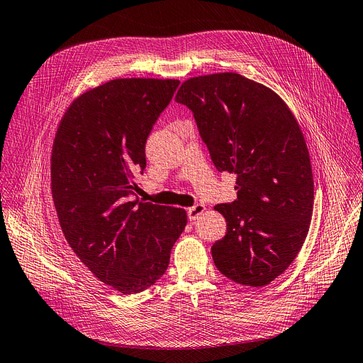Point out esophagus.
<instances>
[{"label":"esophagus","instance_id":"34e87169","mask_svg":"<svg viewBox=\"0 0 363 363\" xmlns=\"http://www.w3.org/2000/svg\"><path fill=\"white\" fill-rule=\"evenodd\" d=\"M205 205H202V203H196L194 206H191V208H189L187 209V218L190 219V220H196L203 212H205Z\"/></svg>","mask_w":363,"mask_h":363}]
</instances>
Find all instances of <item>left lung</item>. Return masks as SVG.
I'll list each match as a JSON object with an SVG mask.
<instances>
[{
  "instance_id": "1",
  "label": "left lung",
  "mask_w": 363,
  "mask_h": 363,
  "mask_svg": "<svg viewBox=\"0 0 363 363\" xmlns=\"http://www.w3.org/2000/svg\"><path fill=\"white\" fill-rule=\"evenodd\" d=\"M176 101L191 110L216 170L237 174V199L215 206L227 234L211 248L213 263L240 285L264 286L310 230L314 180L299 125L274 91L235 72L190 78Z\"/></svg>"
}]
</instances>
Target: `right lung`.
Listing matches in <instances>:
<instances>
[{"label":"right lung","instance_id":"obj_1","mask_svg":"<svg viewBox=\"0 0 363 363\" xmlns=\"http://www.w3.org/2000/svg\"><path fill=\"white\" fill-rule=\"evenodd\" d=\"M180 81L119 78L81 94L55 135L50 180L62 233L90 272L116 291L148 289L184 231V209L139 201L145 144Z\"/></svg>","mask_w":363,"mask_h":363}]
</instances>
